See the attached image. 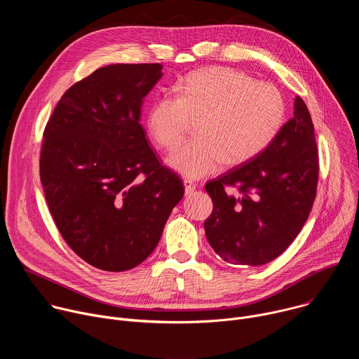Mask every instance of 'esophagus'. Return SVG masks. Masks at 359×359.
<instances>
[{
	"instance_id": "34e87169",
	"label": "esophagus",
	"mask_w": 359,
	"mask_h": 359,
	"mask_svg": "<svg viewBox=\"0 0 359 359\" xmlns=\"http://www.w3.org/2000/svg\"><path fill=\"white\" fill-rule=\"evenodd\" d=\"M183 186H184V194L186 196H190L196 189V184L191 180H187V179L183 180Z\"/></svg>"
}]
</instances>
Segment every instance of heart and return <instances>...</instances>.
<instances>
[{
    "label": "heart",
    "mask_w": 359,
    "mask_h": 359,
    "mask_svg": "<svg viewBox=\"0 0 359 359\" xmlns=\"http://www.w3.org/2000/svg\"><path fill=\"white\" fill-rule=\"evenodd\" d=\"M176 92L151 102L146 123L159 146L175 149L189 118L198 119V137L168 158V165L189 179L213 175L224 162L234 166L257 156L276 137L285 114L274 85L229 67L194 71L177 82Z\"/></svg>",
    "instance_id": "b5f03b06"
}]
</instances>
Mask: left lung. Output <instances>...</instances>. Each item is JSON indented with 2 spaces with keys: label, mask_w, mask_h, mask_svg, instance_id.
Segmentation results:
<instances>
[{
  "label": "left lung",
  "mask_w": 359,
  "mask_h": 359,
  "mask_svg": "<svg viewBox=\"0 0 359 359\" xmlns=\"http://www.w3.org/2000/svg\"><path fill=\"white\" fill-rule=\"evenodd\" d=\"M318 150L311 115L297 96L294 114L251 161L206 183L213 212L206 237L231 264L262 266L295 240L317 194ZM226 187H237L229 195Z\"/></svg>",
  "instance_id": "left-lung-1"
}]
</instances>
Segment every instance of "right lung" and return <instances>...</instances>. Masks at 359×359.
Instances as JSON below:
<instances>
[{
	"label": "right lung",
	"instance_id": "right-lung-1",
	"mask_svg": "<svg viewBox=\"0 0 359 359\" xmlns=\"http://www.w3.org/2000/svg\"><path fill=\"white\" fill-rule=\"evenodd\" d=\"M161 64H112L72 85L43 130L39 175L50 215L88 264L126 271L158 245L184 187L140 125Z\"/></svg>",
	"mask_w": 359,
	"mask_h": 359
}]
</instances>
